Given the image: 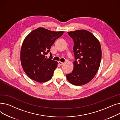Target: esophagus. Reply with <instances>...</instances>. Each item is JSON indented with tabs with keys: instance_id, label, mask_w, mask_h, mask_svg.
I'll list each match as a JSON object with an SVG mask.
<instances>
[{
	"instance_id": "obj_1",
	"label": "esophagus",
	"mask_w": 120,
	"mask_h": 120,
	"mask_svg": "<svg viewBox=\"0 0 120 120\" xmlns=\"http://www.w3.org/2000/svg\"><path fill=\"white\" fill-rule=\"evenodd\" d=\"M58 64H59L60 65L62 66V65H64V63H63V62H60V61H58Z\"/></svg>"
}]
</instances>
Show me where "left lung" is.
Here are the masks:
<instances>
[{
    "instance_id": "1",
    "label": "left lung",
    "mask_w": 120,
    "mask_h": 120,
    "mask_svg": "<svg viewBox=\"0 0 120 120\" xmlns=\"http://www.w3.org/2000/svg\"><path fill=\"white\" fill-rule=\"evenodd\" d=\"M73 39L75 61L72 71L66 75L75 86L87 84L95 76L100 65L102 50L99 41L90 31L81 30L68 32Z\"/></svg>"
}]
</instances>
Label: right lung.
<instances>
[{"label":"right lung","instance_id":"1","mask_svg":"<svg viewBox=\"0 0 120 120\" xmlns=\"http://www.w3.org/2000/svg\"><path fill=\"white\" fill-rule=\"evenodd\" d=\"M63 33L38 28L25 38L21 49V63L24 71L31 79L42 83L52 78L57 62L52 60L50 52L49 58L46 55L56 39Z\"/></svg>","mask_w":120,"mask_h":120}]
</instances>
